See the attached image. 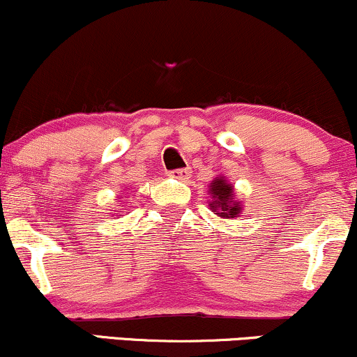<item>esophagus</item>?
Returning <instances> with one entry per match:
<instances>
[{
  "mask_svg": "<svg viewBox=\"0 0 357 357\" xmlns=\"http://www.w3.org/2000/svg\"><path fill=\"white\" fill-rule=\"evenodd\" d=\"M169 175L174 178H178V180H187V178H190L192 170L190 169H177V170H172Z\"/></svg>",
  "mask_w": 357,
  "mask_h": 357,
  "instance_id": "esophagus-1",
  "label": "esophagus"
}]
</instances>
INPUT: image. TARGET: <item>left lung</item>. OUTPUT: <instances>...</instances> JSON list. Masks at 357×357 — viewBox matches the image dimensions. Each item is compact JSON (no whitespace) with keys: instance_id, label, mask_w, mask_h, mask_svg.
<instances>
[{"instance_id":"left-lung-1","label":"left lung","mask_w":357,"mask_h":357,"mask_svg":"<svg viewBox=\"0 0 357 357\" xmlns=\"http://www.w3.org/2000/svg\"><path fill=\"white\" fill-rule=\"evenodd\" d=\"M212 195L211 205L212 212L222 217V219H236L242 212V202L234 197V187L224 177H215L212 180L211 188Z\"/></svg>"}]
</instances>
